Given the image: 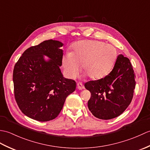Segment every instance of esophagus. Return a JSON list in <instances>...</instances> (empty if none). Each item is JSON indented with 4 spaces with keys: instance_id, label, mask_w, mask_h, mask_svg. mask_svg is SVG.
Segmentation results:
<instances>
[{
    "instance_id": "obj_1",
    "label": "esophagus",
    "mask_w": 150,
    "mask_h": 150,
    "mask_svg": "<svg viewBox=\"0 0 150 150\" xmlns=\"http://www.w3.org/2000/svg\"><path fill=\"white\" fill-rule=\"evenodd\" d=\"M77 87L79 90H82V89L84 88V86L81 83V82H78L77 84Z\"/></svg>"
}]
</instances>
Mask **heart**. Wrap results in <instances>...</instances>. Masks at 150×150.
<instances>
[{"instance_id": "b5f03b06", "label": "heart", "mask_w": 150, "mask_h": 150, "mask_svg": "<svg viewBox=\"0 0 150 150\" xmlns=\"http://www.w3.org/2000/svg\"><path fill=\"white\" fill-rule=\"evenodd\" d=\"M117 58V51L110 44L97 40H82L76 43L72 53L62 58L66 75L75 78L82 68L92 80L101 79L110 72Z\"/></svg>"}]
</instances>
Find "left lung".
Instances as JSON below:
<instances>
[{"instance_id": "obj_1", "label": "left lung", "mask_w": 150, "mask_h": 150, "mask_svg": "<svg viewBox=\"0 0 150 150\" xmlns=\"http://www.w3.org/2000/svg\"><path fill=\"white\" fill-rule=\"evenodd\" d=\"M135 78L129 59L119 55L109 74L84 84L86 89L91 93L88 106L91 113L103 120L113 119L122 114L133 98Z\"/></svg>"}]
</instances>
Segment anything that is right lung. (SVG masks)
I'll return each mask as SVG.
<instances>
[{
  "label": "right lung",
  "instance_id": "1",
  "mask_svg": "<svg viewBox=\"0 0 150 150\" xmlns=\"http://www.w3.org/2000/svg\"><path fill=\"white\" fill-rule=\"evenodd\" d=\"M63 46L47 40L22 53L13 73L15 98L21 111L41 122L53 120L62 110L66 97L76 89V82L63 77ZM50 59L46 62L43 55Z\"/></svg>",
  "mask_w": 150,
  "mask_h": 150
}]
</instances>
